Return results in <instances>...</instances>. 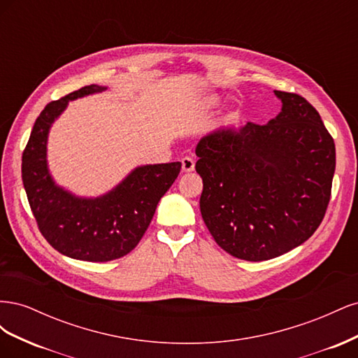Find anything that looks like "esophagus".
I'll return each mask as SVG.
<instances>
[{
  "mask_svg": "<svg viewBox=\"0 0 358 358\" xmlns=\"http://www.w3.org/2000/svg\"><path fill=\"white\" fill-rule=\"evenodd\" d=\"M194 167H196V164H194V161L188 157L182 158V173H189V171H194Z\"/></svg>",
  "mask_w": 358,
  "mask_h": 358,
  "instance_id": "1",
  "label": "esophagus"
}]
</instances>
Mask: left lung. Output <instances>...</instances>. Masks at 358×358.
I'll list each match as a JSON object with an SVG mask.
<instances>
[{"label": "left lung", "instance_id": "left-lung-1", "mask_svg": "<svg viewBox=\"0 0 358 358\" xmlns=\"http://www.w3.org/2000/svg\"><path fill=\"white\" fill-rule=\"evenodd\" d=\"M266 125L221 127L200 138V210L230 255L264 262L306 242L330 201L334 142L320 113L291 92Z\"/></svg>", "mask_w": 358, "mask_h": 358}]
</instances>
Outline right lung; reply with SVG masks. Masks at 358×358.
I'll use <instances>...</instances> for the list:
<instances>
[{"label": "right lung", "mask_w": 358, "mask_h": 358, "mask_svg": "<svg viewBox=\"0 0 358 358\" xmlns=\"http://www.w3.org/2000/svg\"><path fill=\"white\" fill-rule=\"evenodd\" d=\"M106 90L90 85L49 103L37 117L22 155L24 188L41 234L62 255L94 263L112 262L133 251L180 171L179 161L138 166L96 197L76 196L58 185L48 164L50 128L69 101Z\"/></svg>", "instance_id": "obj_1"}]
</instances>
